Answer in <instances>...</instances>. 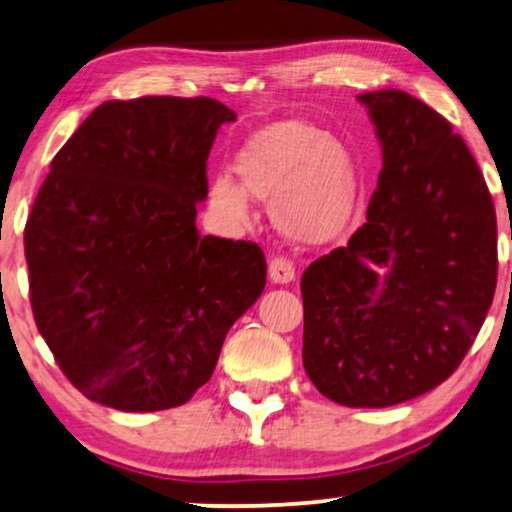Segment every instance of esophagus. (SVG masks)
Returning <instances> with one entry per match:
<instances>
[{"mask_svg":"<svg viewBox=\"0 0 512 512\" xmlns=\"http://www.w3.org/2000/svg\"><path fill=\"white\" fill-rule=\"evenodd\" d=\"M296 276L294 271V264L289 262L287 257H273L271 264H269V278L271 282H278V285H287V282H292Z\"/></svg>","mask_w":512,"mask_h":512,"instance_id":"obj_1","label":"esophagus"}]
</instances>
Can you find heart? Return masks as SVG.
<instances>
[{"instance_id": "b5f03b06", "label": "heart", "mask_w": 512, "mask_h": 512, "mask_svg": "<svg viewBox=\"0 0 512 512\" xmlns=\"http://www.w3.org/2000/svg\"><path fill=\"white\" fill-rule=\"evenodd\" d=\"M236 183L218 174L211 200L232 218L246 223L250 195L271 200V216L287 236L322 243L338 236L356 204V170L349 151L322 128L299 119L259 128L236 154Z\"/></svg>"}]
</instances>
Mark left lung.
I'll return each mask as SVG.
<instances>
[{
  "label": "left lung",
  "instance_id": "obj_1",
  "mask_svg": "<svg viewBox=\"0 0 512 512\" xmlns=\"http://www.w3.org/2000/svg\"><path fill=\"white\" fill-rule=\"evenodd\" d=\"M381 142L368 223L305 269L303 368L345 407H391L446 381L497 287V216L453 126L400 89L358 96Z\"/></svg>",
  "mask_w": 512,
  "mask_h": 512
}]
</instances>
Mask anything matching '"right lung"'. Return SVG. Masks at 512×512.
Wrapping results in <instances>:
<instances>
[{"label": "right lung", "instance_id": "add662e5", "mask_svg": "<svg viewBox=\"0 0 512 512\" xmlns=\"http://www.w3.org/2000/svg\"><path fill=\"white\" fill-rule=\"evenodd\" d=\"M234 119L207 96L108 101L52 158L25 227L29 299L85 398L119 411L188 402L262 294V248L195 227L209 151Z\"/></svg>", "mask_w": 512, "mask_h": 512}]
</instances>
